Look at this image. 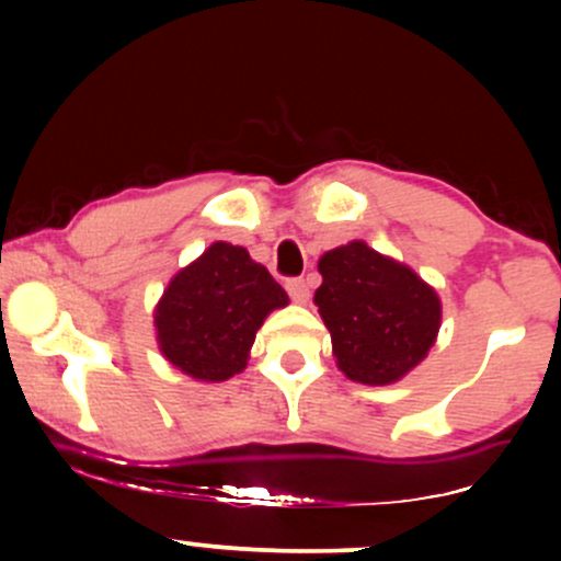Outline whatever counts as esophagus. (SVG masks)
<instances>
[{
    "mask_svg": "<svg viewBox=\"0 0 561 561\" xmlns=\"http://www.w3.org/2000/svg\"><path fill=\"white\" fill-rule=\"evenodd\" d=\"M287 293L289 298L295 302H306L308 295H311V289H308V282L300 279V276H295V279H287Z\"/></svg>",
    "mask_w": 561,
    "mask_h": 561,
    "instance_id": "1",
    "label": "esophagus"
}]
</instances>
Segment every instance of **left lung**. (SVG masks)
I'll return each instance as SVG.
<instances>
[{
	"label": "left lung",
	"instance_id": "8db88e82",
	"mask_svg": "<svg viewBox=\"0 0 561 561\" xmlns=\"http://www.w3.org/2000/svg\"><path fill=\"white\" fill-rule=\"evenodd\" d=\"M313 295L337 369L362 385H392L424 362L440 330V298L405 263L362 240L319 259Z\"/></svg>",
	"mask_w": 561,
	"mask_h": 561
}]
</instances>
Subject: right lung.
Returning <instances> with one entry per match:
<instances>
[{
  "label": "right lung",
  "mask_w": 561,
  "mask_h": 561,
  "mask_svg": "<svg viewBox=\"0 0 561 561\" xmlns=\"http://www.w3.org/2000/svg\"><path fill=\"white\" fill-rule=\"evenodd\" d=\"M287 293L240 244L214 242L184 266L156 306L165 362L199 382H224L248 366L263 319Z\"/></svg>",
  "instance_id": "obj_1"
}]
</instances>
